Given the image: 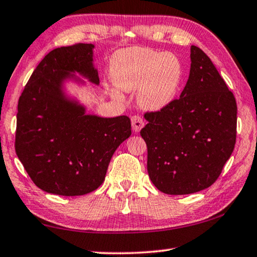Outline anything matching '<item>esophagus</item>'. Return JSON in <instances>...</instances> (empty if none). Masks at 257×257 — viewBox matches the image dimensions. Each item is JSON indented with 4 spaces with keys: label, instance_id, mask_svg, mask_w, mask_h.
Listing matches in <instances>:
<instances>
[{
    "label": "esophagus",
    "instance_id": "esophagus-1",
    "mask_svg": "<svg viewBox=\"0 0 257 257\" xmlns=\"http://www.w3.org/2000/svg\"><path fill=\"white\" fill-rule=\"evenodd\" d=\"M132 124L135 133H138L139 130L144 127V120L142 119L141 115H134L132 116Z\"/></svg>",
    "mask_w": 257,
    "mask_h": 257
}]
</instances>
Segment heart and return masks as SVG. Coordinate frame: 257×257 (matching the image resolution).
<instances>
[{
    "mask_svg": "<svg viewBox=\"0 0 257 257\" xmlns=\"http://www.w3.org/2000/svg\"><path fill=\"white\" fill-rule=\"evenodd\" d=\"M111 77L123 92H137L139 106L147 111L167 107L178 94L182 80L179 59L169 52L147 47H129L114 55ZM120 96L118 89L113 90Z\"/></svg>",
    "mask_w": 257,
    "mask_h": 257,
    "instance_id": "1",
    "label": "heart"
}]
</instances>
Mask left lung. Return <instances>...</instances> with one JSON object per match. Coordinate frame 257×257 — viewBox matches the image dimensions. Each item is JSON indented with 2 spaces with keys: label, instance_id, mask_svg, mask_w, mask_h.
<instances>
[{
  "label": "left lung",
  "instance_id": "left-lung-1",
  "mask_svg": "<svg viewBox=\"0 0 257 257\" xmlns=\"http://www.w3.org/2000/svg\"><path fill=\"white\" fill-rule=\"evenodd\" d=\"M190 72L179 98L146 112L141 130L147 146V171L159 190L169 195L208 188L232 154L237 103L210 58L190 47Z\"/></svg>",
  "mask_w": 257,
  "mask_h": 257
}]
</instances>
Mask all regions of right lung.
<instances>
[{
    "label": "right lung",
    "instance_id": "right-lung-1",
    "mask_svg": "<svg viewBox=\"0 0 257 257\" xmlns=\"http://www.w3.org/2000/svg\"><path fill=\"white\" fill-rule=\"evenodd\" d=\"M93 44L51 51L35 69L18 102L16 153L38 188L62 196L97 189L121 143L132 135L127 115L86 114L85 107L63 92V82L78 72L95 85Z\"/></svg>",
    "mask_w": 257,
    "mask_h": 257
}]
</instances>
